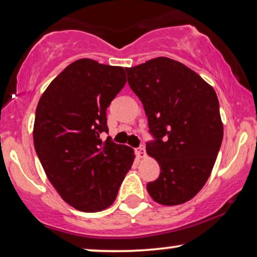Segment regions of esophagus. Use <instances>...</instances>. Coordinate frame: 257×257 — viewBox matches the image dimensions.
Wrapping results in <instances>:
<instances>
[{
	"label": "esophagus",
	"mask_w": 257,
	"mask_h": 257,
	"mask_svg": "<svg viewBox=\"0 0 257 257\" xmlns=\"http://www.w3.org/2000/svg\"><path fill=\"white\" fill-rule=\"evenodd\" d=\"M136 153H137V156H138V158H144V157H145V154H146L145 146L140 145L138 149L136 150Z\"/></svg>",
	"instance_id": "obj_1"
}]
</instances>
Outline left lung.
Masks as SVG:
<instances>
[{
  "mask_svg": "<svg viewBox=\"0 0 257 257\" xmlns=\"http://www.w3.org/2000/svg\"><path fill=\"white\" fill-rule=\"evenodd\" d=\"M127 82L149 119L146 151L160 166L147 184L154 201L175 206L191 200L208 180L223 138L215 91L180 62L158 57L126 68Z\"/></svg>",
  "mask_w": 257,
  "mask_h": 257,
  "instance_id": "1",
  "label": "left lung"
}]
</instances>
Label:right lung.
<instances>
[{
    "mask_svg": "<svg viewBox=\"0 0 257 257\" xmlns=\"http://www.w3.org/2000/svg\"><path fill=\"white\" fill-rule=\"evenodd\" d=\"M126 83V69L82 58L63 70L38 101L34 145L45 174L62 199L86 213L117 198L135 153L108 133L106 108Z\"/></svg>",
    "mask_w": 257,
    "mask_h": 257,
    "instance_id": "obj_1",
    "label": "right lung"
}]
</instances>
